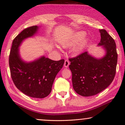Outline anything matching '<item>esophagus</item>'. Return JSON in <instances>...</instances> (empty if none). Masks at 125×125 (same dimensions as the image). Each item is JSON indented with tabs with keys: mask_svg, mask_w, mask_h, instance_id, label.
<instances>
[{
	"mask_svg": "<svg viewBox=\"0 0 125 125\" xmlns=\"http://www.w3.org/2000/svg\"><path fill=\"white\" fill-rule=\"evenodd\" d=\"M69 65H70L69 61L67 60H66L65 61L64 65H64V66H65V67H66V68L68 67V66H69Z\"/></svg>",
	"mask_w": 125,
	"mask_h": 125,
	"instance_id": "esophagus-1",
	"label": "esophagus"
}]
</instances>
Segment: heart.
<instances>
[{
  "label": "heart",
  "instance_id": "heart-1",
  "mask_svg": "<svg viewBox=\"0 0 125 125\" xmlns=\"http://www.w3.org/2000/svg\"><path fill=\"white\" fill-rule=\"evenodd\" d=\"M86 35V32L82 31L75 32L60 40L59 43L63 48L73 47L72 49L73 54L75 55H79L85 50L88 42V38L85 37ZM55 47L58 50H60V48L58 46L56 45Z\"/></svg>",
  "mask_w": 125,
  "mask_h": 125
}]
</instances>
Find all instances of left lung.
Listing matches in <instances>:
<instances>
[{"mask_svg":"<svg viewBox=\"0 0 125 125\" xmlns=\"http://www.w3.org/2000/svg\"><path fill=\"white\" fill-rule=\"evenodd\" d=\"M101 39L98 46L105 54L96 58L85 52L69 59L72 73V84L75 92L83 96L97 94L112 82L115 75L118 60L115 41L105 30H99Z\"/></svg>","mask_w":125,"mask_h":125,"instance_id":"8db88e82","label":"left lung"}]
</instances>
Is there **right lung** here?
Segmentation results:
<instances>
[{
  "instance_id": "obj_1",
  "label": "right lung",
  "mask_w": 125,
  "mask_h": 125,
  "mask_svg": "<svg viewBox=\"0 0 125 125\" xmlns=\"http://www.w3.org/2000/svg\"><path fill=\"white\" fill-rule=\"evenodd\" d=\"M39 26L25 29L14 38L9 56L11 75L16 87L25 94L35 98H44L50 94L55 78L65 61L52 60L44 55L31 62L20 56L19 47L22 42L36 34Z\"/></svg>"
}]
</instances>
